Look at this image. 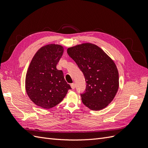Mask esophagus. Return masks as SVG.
<instances>
[{"instance_id":"1","label":"esophagus","mask_w":148,"mask_h":148,"mask_svg":"<svg viewBox=\"0 0 148 148\" xmlns=\"http://www.w3.org/2000/svg\"><path fill=\"white\" fill-rule=\"evenodd\" d=\"M70 86H71V88H72L73 89H74L75 88V86H75V83H71V85H70Z\"/></svg>"}]
</instances>
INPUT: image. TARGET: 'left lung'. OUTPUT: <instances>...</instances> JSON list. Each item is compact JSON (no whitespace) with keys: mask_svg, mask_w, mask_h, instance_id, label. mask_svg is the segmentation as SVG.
Instances as JSON below:
<instances>
[{"mask_svg":"<svg viewBox=\"0 0 148 148\" xmlns=\"http://www.w3.org/2000/svg\"><path fill=\"white\" fill-rule=\"evenodd\" d=\"M83 72L86 83L80 94L83 104L92 110L105 108L119 89V72L114 61L95 44L84 43L67 49Z\"/></svg>","mask_w":148,"mask_h":148,"instance_id":"8db88e82","label":"left lung"}]
</instances>
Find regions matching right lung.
I'll return each mask as SVG.
<instances>
[{"label":"right lung","mask_w":148,"mask_h":148,"mask_svg":"<svg viewBox=\"0 0 148 148\" xmlns=\"http://www.w3.org/2000/svg\"><path fill=\"white\" fill-rule=\"evenodd\" d=\"M64 47L48 44L39 49L31 60L26 76V91L36 105L50 109L63 100L71 87L63 71L56 69Z\"/></svg>","instance_id":"add662e5"}]
</instances>
